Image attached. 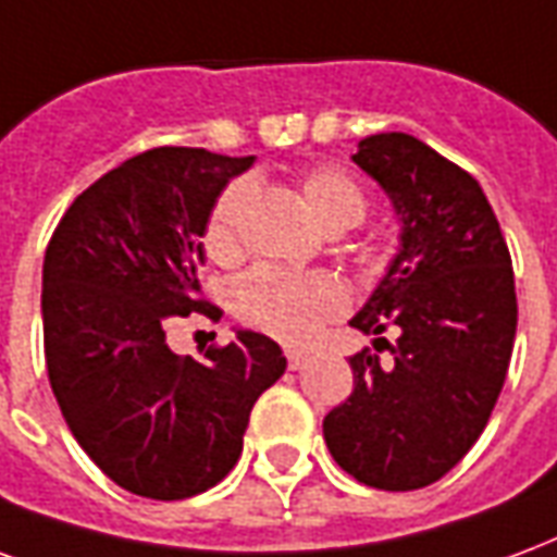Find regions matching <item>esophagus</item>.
Listing matches in <instances>:
<instances>
[{
  "label": "esophagus",
  "mask_w": 557,
  "mask_h": 557,
  "mask_svg": "<svg viewBox=\"0 0 557 557\" xmlns=\"http://www.w3.org/2000/svg\"><path fill=\"white\" fill-rule=\"evenodd\" d=\"M287 364H290V371H299V368H306V364H308V352L287 350Z\"/></svg>",
  "instance_id": "obj_1"
}]
</instances>
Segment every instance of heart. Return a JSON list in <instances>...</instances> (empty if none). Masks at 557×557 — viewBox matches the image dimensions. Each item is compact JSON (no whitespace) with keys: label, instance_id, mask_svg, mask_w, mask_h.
<instances>
[{"label":"heart","instance_id":"b5f03b06","mask_svg":"<svg viewBox=\"0 0 557 557\" xmlns=\"http://www.w3.org/2000/svg\"><path fill=\"white\" fill-rule=\"evenodd\" d=\"M299 198L311 216L326 231H344L359 225L368 213V195L347 169L335 162L308 165L296 177ZM251 184L231 181L210 207L205 222V249L213 261H228L239 251L243 219L249 210ZM231 302L243 323L261 329L287 344H306L326 320L338 318L347 308L344 284L329 273H287L273 267H255L239 275Z\"/></svg>","mask_w":557,"mask_h":557}]
</instances>
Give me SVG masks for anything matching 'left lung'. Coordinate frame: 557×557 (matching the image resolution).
<instances>
[{"instance_id":"8db88e82","label":"left lung","mask_w":557,"mask_h":557,"mask_svg":"<svg viewBox=\"0 0 557 557\" xmlns=\"http://www.w3.org/2000/svg\"><path fill=\"white\" fill-rule=\"evenodd\" d=\"M352 160L388 193L404 234L350 326L395 359L352 356V395L323 418V440L359 484L409 493L448 474L493 416L517 338L513 267L484 189L430 145L380 133ZM388 327L395 348L379 338Z\"/></svg>"}]
</instances>
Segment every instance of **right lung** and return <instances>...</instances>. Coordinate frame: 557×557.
Returning a JSON list of instances; mask_svg holds the SVG:
<instances>
[{
	"instance_id": "obj_1",
	"label": "right lung",
	"mask_w": 557,
	"mask_h": 557,
	"mask_svg": "<svg viewBox=\"0 0 557 557\" xmlns=\"http://www.w3.org/2000/svg\"><path fill=\"white\" fill-rule=\"evenodd\" d=\"M255 157L153 148L73 198L44 258V352L83 450L127 493L181 502L216 486L243 450L255 400L287 368L258 332L177 356V318H222L205 299V222Z\"/></svg>"
}]
</instances>
